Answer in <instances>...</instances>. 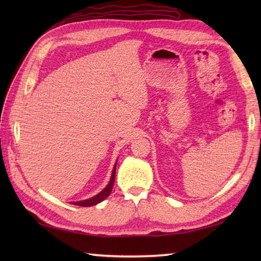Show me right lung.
<instances>
[{
    "mask_svg": "<svg viewBox=\"0 0 261 261\" xmlns=\"http://www.w3.org/2000/svg\"><path fill=\"white\" fill-rule=\"evenodd\" d=\"M115 168H116V163L114 165L113 167V170H112V176H111V179L109 181V184L107 185V187L104 188V190L102 192H99L97 195L93 196L91 198L88 199H84V201H79V202H71V204L74 205H79V206H93V205H96L98 204L99 202L104 201L105 198H107L111 192H112V188H113V184H114V178H115Z\"/></svg>",
    "mask_w": 261,
    "mask_h": 261,
    "instance_id": "add662e5",
    "label": "right lung"
}]
</instances>
